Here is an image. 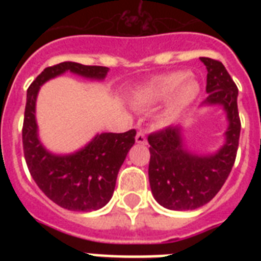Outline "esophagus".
Here are the masks:
<instances>
[{
  "instance_id": "esophagus-1",
  "label": "esophagus",
  "mask_w": 261,
  "mask_h": 261,
  "mask_svg": "<svg viewBox=\"0 0 261 261\" xmlns=\"http://www.w3.org/2000/svg\"><path fill=\"white\" fill-rule=\"evenodd\" d=\"M135 142L139 143V145H146L147 141L145 134H143V133H138V134L135 135Z\"/></svg>"
}]
</instances>
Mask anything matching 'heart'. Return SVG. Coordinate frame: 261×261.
<instances>
[{
    "mask_svg": "<svg viewBox=\"0 0 261 261\" xmlns=\"http://www.w3.org/2000/svg\"><path fill=\"white\" fill-rule=\"evenodd\" d=\"M188 71H172L159 75L149 83L135 88L130 94V104L135 110L146 111L171 97L164 110L160 111L153 120V124L157 128L171 126L200 93L198 81L188 79Z\"/></svg>",
    "mask_w": 261,
    "mask_h": 261,
    "instance_id": "1",
    "label": "heart"
}]
</instances>
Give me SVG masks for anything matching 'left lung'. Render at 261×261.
<instances>
[{
	"label": "left lung",
	"instance_id": "obj_1",
	"mask_svg": "<svg viewBox=\"0 0 261 261\" xmlns=\"http://www.w3.org/2000/svg\"><path fill=\"white\" fill-rule=\"evenodd\" d=\"M200 61L207 69L208 93L202 106L222 107L227 122L225 142L214 153L199 154L187 147L182 126L168 127L147 137L151 194L168 210H195L210 202L226 181L239 149V89L219 61L204 57Z\"/></svg>",
	"mask_w": 261,
	"mask_h": 261
}]
</instances>
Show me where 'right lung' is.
I'll return each instance as SVG.
<instances>
[{
    "mask_svg": "<svg viewBox=\"0 0 261 261\" xmlns=\"http://www.w3.org/2000/svg\"><path fill=\"white\" fill-rule=\"evenodd\" d=\"M108 67L62 62L46 67L27 90L22 124V147L27 167L47 198L70 211H94L110 202L119 169L135 143V130L101 133L69 154H57L44 147L39 138L36 98L43 84L70 71L94 81L107 77Z\"/></svg>",
    "mask_w": 261,
    "mask_h": 261,
    "instance_id": "obj_1",
    "label": "right lung"
}]
</instances>
